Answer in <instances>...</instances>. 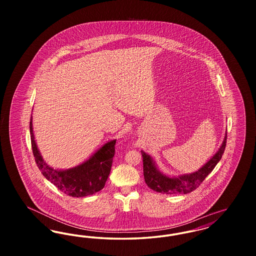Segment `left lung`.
<instances>
[{
  "label": "left lung",
  "instance_id": "left-lung-1",
  "mask_svg": "<svg viewBox=\"0 0 256 256\" xmlns=\"http://www.w3.org/2000/svg\"><path fill=\"white\" fill-rule=\"evenodd\" d=\"M226 146V135L216 154L210 159L206 164L191 174L182 176L180 178H169L161 174L156 167L152 159L143 150L141 152L143 156V170L144 178L146 185L162 194H188L196 190L202 182L206 180L207 176L213 170L217 163L219 162L224 148Z\"/></svg>",
  "mask_w": 256,
  "mask_h": 256
}]
</instances>
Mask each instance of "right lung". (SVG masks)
Wrapping results in <instances>:
<instances>
[{"label": "right lung", "instance_id": "add662e5", "mask_svg": "<svg viewBox=\"0 0 256 256\" xmlns=\"http://www.w3.org/2000/svg\"><path fill=\"white\" fill-rule=\"evenodd\" d=\"M32 118L30 121L32 148L37 167L42 174L61 192L70 196L82 198L100 191L110 176L116 141L113 140L106 144L91 158L78 167L70 170H54L44 162L39 154L32 132Z\"/></svg>", "mask_w": 256, "mask_h": 256}]
</instances>
